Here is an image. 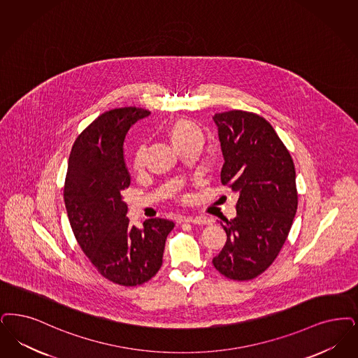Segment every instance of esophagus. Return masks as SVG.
I'll return each instance as SVG.
<instances>
[{
	"mask_svg": "<svg viewBox=\"0 0 358 358\" xmlns=\"http://www.w3.org/2000/svg\"><path fill=\"white\" fill-rule=\"evenodd\" d=\"M185 222H190V224H194V225H209L212 221L210 218L205 217V215H194V217H185L184 218Z\"/></svg>",
	"mask_w": 358,
	"mask_h": 358,
	"instance_id": "esophagus-1",
	"label": "esophagus"
}]
</instances>
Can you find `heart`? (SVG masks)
Wrapping results in <instances>:
<instances>
[{
  "label": "heart",
  "mask_w": 358,
  "mask_h": 358,
  "mask_svg": "<svg viewBox=\"0 0 358 358\" xmlns=\"http://www.w3.org/2000/svg\"><path fill=\"white\" fill-rule=\"evenodd\" d=\"M165 134L172 141L176 149H180L187 143H202V138H203L199 125L186 118H178V120L171 122L165 129ZM133 165H134V169H137V171L143 169V165H145V149L143 148H138L136 150Z\"/></svg>",
  "instance_id": "b5f03b06"
}]
</instances>
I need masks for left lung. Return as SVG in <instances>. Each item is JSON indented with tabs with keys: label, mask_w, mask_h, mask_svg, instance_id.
Returning <instances> with one entry per match:
<instances>
[{
	"label": "left lung",
	"mask_w": 358,
	"mask_h": 358,
	"mask_svg": "<svg viewBox=\"0 0 358 358\" xmlns=\"http://www.w3.org/2000/svg\"><path fill=\"white\" fill-rule=\"evenodd\" d=\"M224 156L222 185L237 192V215L225 220L227 243L213 265L234 281H249L277 258L292 228L299 196L292 156L272 125L252 112L213 115Z\"/></svg>",
	"instance_id": "8db88e82"
}]
</instances>
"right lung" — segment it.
<instances>
[{
  "mask_svg": "<svg viewBox=\"0 0 358 358\" xmlns=\"http://www.w3.org/2000/svg\"><path fill=\"white\" fill-rule=\"evenodd\" d=\"M149 115L136 106L102 113L76 138L68 162L64 201L74 237L97 272L117 285H141L155 277L174 228L158 217L146 220L143 230L130 227L121 196L130 185L125 136Z\"/></svg>",
  "mask_w": 358,
  "mask_h": 358,
  "instance_id": "1",
  "label": "right lung"
}]
</instances>
